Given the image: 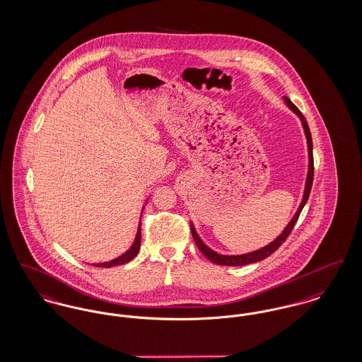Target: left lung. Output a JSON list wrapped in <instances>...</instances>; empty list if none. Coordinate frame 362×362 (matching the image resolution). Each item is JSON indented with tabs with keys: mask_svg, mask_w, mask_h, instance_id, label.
<instances>
[{
	"mask_svg": "<svg viewBox=\"0 0 362 362\" xmlns=\"http://www.w3.org/2000/svg\"><path fill=\"white\" fill-rule=\"evenodd\" d=\"M286 105L298 115L303 121V127H304L305 134H306V140H308V151H309V170H308V177H306V185H305L304 197H303V202L300 204V207L297 209L296 215L293 216V219L288 222V225L286 226L285 231L275 240L272 241L271 244H268L267 247H262L259 250H255V252H250L247 255H241V256H225V255H219L214 250H211L207 245L203 244V241L199 238L196 230L193 228V225H190V230H192V235H193V240L196 243L197 247L200 249V252L209 259V262L215 263V264H219V266H245V264H250V263H256V262H260L263 259L268 257L269 255H272L278 247H281L286 241V238L290 235L291 230L294 228L296 222L298 221V216L301 214V211L304 209L305 203L308 202V197H309V193L312 189V184H313V172H315V168H313V144H312V134L309 131V127H308V122L305 119L303 113L298 110V107L285 96Z\"/></svg>",
	"mask_w": 362,
	"mask_h": 362,
	"instance_id": "8db88e82",
	"label": "left lung"
}]
</instances>
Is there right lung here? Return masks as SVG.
I'll return each mask as SVG.
<instances>
[{"mask_svg":"<svg viewBox=\"0 0 362 362\" xmlns=\"http://www.w3.org/2000/svg\"><path fill=\"white\" fill-rule=\"evenodd\" d=\"M140 241H141V228L139 225V230H137V234H136V238H134V245L131 247V249H128L122 256L117 257L112 262H106V263H100V264H93L95 267H113V266H121V264H125L128 262H131L134 259V256L137 255L139 249H140Z\"/></svg>","mask_w":362,"mask_h":362,"instance_id":"1","label":"right lung"}]
</instances>
